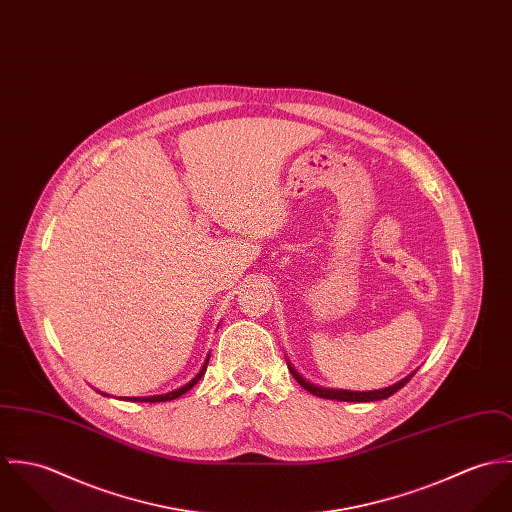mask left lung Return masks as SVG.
<instances>
[{"instance_id": "left-lung-1", "label": "left lung", "mask_w": 512, "mask_h": 512, "mask_svg": "<svg viewBox=\"0 0 512 512\" xmlns=\"http://www.w3.org/2000/svg\"><path fill=\"white\" fill-rule=\"evenodd\" d=\"M288 363V361H286ZM288 369H290V373H292V377L298 381V385L302 387V389H306L308 393H312V395H316V397L320 398H330V400H345V402H373V400H383V398H389L391 395H395L398 389H402L410 379H412V375L416 373H410L408 377H404V379H400L398 383L395 385H391V387H387V389H379V391H340V389H324V387H316V385H312V383H308L304 377H300L298 373H296V369L288 363Z\"/></svg>"}]
</instances>
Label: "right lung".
I'll return each instance as SVG.
<instances>
[{
	"instance_id": "add662e5",
	"label": "right lung",
	"mask_w": 512,
	"mask_h": 512,
	"mask_svg": "<svg viewBox=\"0 0 512 512\" xmlns=\"http://www.w3.org/2000/svg\"><path fill=\"white\" fill-rule=\"evenodd\" d=\"M208 361H210V355L206 357V361H204V365H202V369H200V373L190 381V383H186L184 387H180V389H176V391H171V393H167V395H155V397H131L133 402H165V400H172V398L182 397L184 393H188L200 379H202V375L206 373V367H208Z\"/></svg>"
}]
</instances>
